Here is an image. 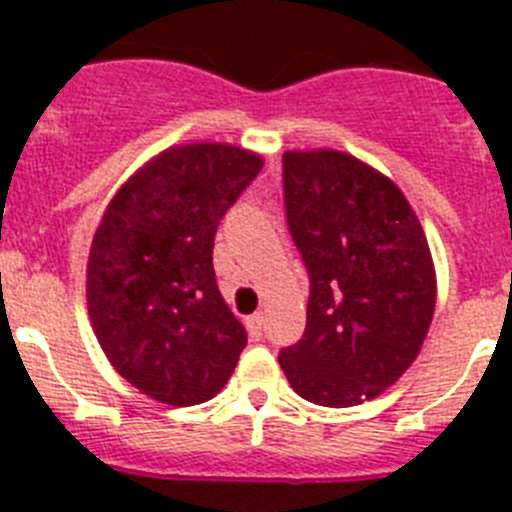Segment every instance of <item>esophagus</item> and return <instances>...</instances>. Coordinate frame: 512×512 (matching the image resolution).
Wrapping results in <instances>:
<instances>
[{"label": "esophagus", "instance_id": "esophagus-1", "mask_svg": "<svg viewBox=\"0 0 512 512\" xmlns=\"http://www.w3.org/2000/svg\"><path fill=\"white\" fill-rule=\"evenodd\" d=\"M246 325L253 338L264 336V312H253L251 318H246Z\"/></svg>", "mask_w": 512, "mask_h": 512}]
</instances>
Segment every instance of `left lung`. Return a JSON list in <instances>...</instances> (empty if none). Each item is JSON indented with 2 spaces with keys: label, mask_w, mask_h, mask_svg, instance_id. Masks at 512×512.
<instances>
[{
  "label": "left lung",
  "mask_w": 512,
  "mask_h": 512,
  "mask_svg": "<svg viewBox=\"0 0 512 512\" xmlns=\"http://www.w3.org/2000/svg\"><path fill=\"white\" fill-rule=\"evenodd\" d=\"M282 179L310 300L305 333L279 364L307 402L351 408L420 354L436 307L431 248L405 194L359 158L287 151Z\"/></svg>",
  "instance_id": "8db88e82"
}]
</instances>
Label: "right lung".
Instances as JSON below:
<instances>
[{
    "instance_id": "add662e5",
    "label": "right lung",
    "mask_w": 512,
    "mask_h": 512,
    "mask_svg": "<svg viewBox=\"0 0 512 512\" xmlns=\"http://www.w3.org/2000/svg\"><path fill=\"white\" fill-rule=\"evenodd\" d=\"M261 166L235 146H174L104 210L87 264L89 318L115 372L153 400H210L246 348V328L217 289L212 246Z\"/></svg>"
}]
</instances>
